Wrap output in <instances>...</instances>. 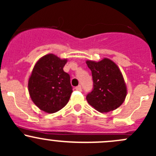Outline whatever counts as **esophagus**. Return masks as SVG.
Listing matches in <instances>:
<instances>
[{"label":"esophagus","instance_id":"obj_1","mask_svg":"<svg viewBox=\"0 0 156 156\" xmlns=\"http://www.w3.org/2000/svg\"><path fill=\"white\" fill-rule=\"evenodd\" d=\"M75 90H78V91H81V85L77 86V87H75Z\"/></svg>","mask_w":156,"mask_h":156}]
</instances>
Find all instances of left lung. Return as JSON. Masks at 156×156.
<instances>
[{"instance_id":"left-lung-1","label":"left lung","mask_w":156,"mask_h":156,"mask_svg":"<svg viewBox=\"0 0 156 156\" xmlns=\"http://www.w3.org/2000/svg\"><path fill=\"white\" fill-rule=\"evenodd\" d=\"M92 72L94 89L87 95V103L100 112L119 108L125 100L127 87L118 66L111 59L86 61Z\"/></svg>"}]
</instances>
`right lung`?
<instances>
[{"instance_id": "add662e5", "label": "right lung", "mask_w": 156, "mask_h": 156, "mask_svg": "<svg viewBox=\"0 0 156 156\" xmlns=\"http://www.w3.org/2000/svg\"><path fill=\"white\" fill-rule=\"evenodd\" d=\"M67 59L53 53L38 59L30 75L28 89L33 103L41 110L54 113L68 103L72 87L70 76L63 71Z\"/></svg>"}]
</instances>
